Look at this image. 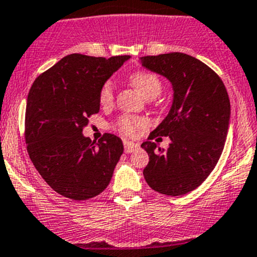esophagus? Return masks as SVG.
I'll return each instance as SVG.
<instances>
[{
  "instance_id": "obj_1",
  "label": "esophagus",
  "mask_w": 257,
  "mask_h": 257,
  "mask_svg": "<svg viewBox=\"0 0 257 257\" xmlns=\"http://www.w3.org/2000/svg\"><path fill=\"white\" fill-rule=\"evenodd\" d=\"M123 145H124V153L126 154L133 153L134 150H136V149H138V144L130 143V141H124Z\"/></svg>"
}]
</instances>
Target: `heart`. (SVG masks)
<instances>
[{
	"instance_id": "1",
	"label": "heart",
	"mask_w": 257,
	"mask_h": 257,
	"mask_svg": "<svg viewBox=\"0 0 257 257\" xmlns=\"http://www.w3.org/2000/svg\"><path fill=\"white\" fill-rule=\"evenodd\" d=\"M131 83L134 87L145 97L146 99H154L161 93L163 83L160 78L151 72L140 70L131 75ZM113 102V84L112 82H106L99 90V103L107 107ZM145 126V121L143 118H138L134 116H122L117 122V127L121 133L126 135H135L138 130Z\"/></svg>"
}]
</instances>
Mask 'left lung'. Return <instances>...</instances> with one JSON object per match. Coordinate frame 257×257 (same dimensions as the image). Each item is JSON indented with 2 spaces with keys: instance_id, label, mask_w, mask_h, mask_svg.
<instances>
[{
  "instance_id": "left-lung-1",
  "label": "left lung",
  "mask_w": 257,
  "mask_h": 257,
  "mask_svg": "<svg viewBox=\"0 0 257 257\" xmlns=\"http://www.w3.org/2000/svg\"><path fill=\"white\" fill-rule=\"evenodd\" d=\"M140 62L173 87L169 113L149 136H169V148L141 144L149 154L144 178L161 194H187L207 179L223 151L231 117L226 87L208 65L188 54L141 57Z\"/></svg>"
}]
</instances>
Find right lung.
Instances as JSON below:
<instances>
[{"instance_id": "obj_1", "label": "right lung", "mask_w": 257, "mask_h": 257, "mask_svg": "<svg viewBox=\"0 0 257 257\" xmlns=\"http://www.w3.org/2000/svg\"><path fill=\"white\" fill-rule=\"evenodd\" d=\"M128 55L70 54L39 75L28 96L25 139L36 170L54 190L73 200L93 198L111 182L123 144L112 134L98 143L83 135L99 112V90Z\"/></svg>"}]
</instances>
